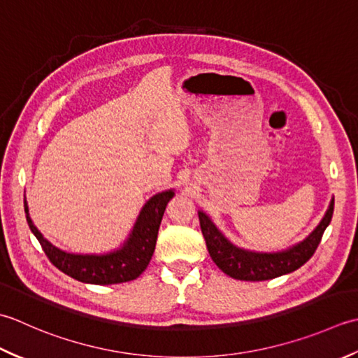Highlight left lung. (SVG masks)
<instances>
[{"instance_id": "left-lung-1", "label": "left lung", "mask_w": 358, "mask_h": 358, "mask_svg": "<svg viewBox=\"0 0 358 358\" xmlns=\"http://www.w3.org/2000/svg\"><path fill=\"white\" fill-rule=\"evenodd\" d=\"M332 213L334 198L331 199L322 221L300 243L280 252H255L233 244L216 227V224L211 221L206 211H198L201 230L206 238L211 259L224 273L241 281H266L300 268L315 253L323 233L332 220Z\"/></svg>"}]
</instances>
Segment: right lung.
I'll list each match as a JSON object with an SVG mask.
<instances>
[{
	"mask_svg": "<svg viewBox=\"0 0 358 358\" xmlns=\"http://www.w3.org/2000/svg\"><path fill=\"white\" fill-rule=\"evenodd\" d=\"M174 189L156 193L145 202L141 213L129 231L128 238L117 249L106 253H71L55 247L41 235L29 215V206L24 196V211L29 229L38 239L49 261L71 278L87 284H119L136 280L147 266L155 253L157 233L165 208L173 199Z\"/></svg>",
	"mask_w": 358,
	"mask_h": 358,
	"instance_id": "right-lung-1",
	"label": "right lung"
}]
</instances>
